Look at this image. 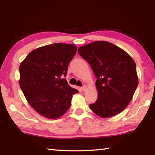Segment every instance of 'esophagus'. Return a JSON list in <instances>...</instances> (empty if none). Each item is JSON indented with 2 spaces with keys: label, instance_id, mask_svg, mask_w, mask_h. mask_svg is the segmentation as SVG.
Wrapping results in <instances>:
<instances>
[{
  "label": "esophagus",
  "instance_id": "esophagus-1",
  "mask_svg": "<svg viewBox=\"0 0 155 155\" xmlns=\"http://www.w3.org/2000/svg\"><path fill=\"white\" fill-rule=\"evenodd\" d=\"M81 89H82V90H83V91H85L86 90H87V86L84 85V86H83V87H81Z\"/></svg>",
  "mask_w": 155,
  "mask_h": 155
}]
</instances>
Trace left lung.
<instances>
[{
  "label": "left lung",
  "mask_w": 155,
  "mask_h": 155,
  "mask_svg": "<svg viewBox=\"0 0 155 155\" xmlns=\"http://www.w3.org/2000/svg\"><path fill=\"white\" fill-rule=\"evenodd\" d=\"M78 52L97 78L98 98L90 104L91 111L103 118L120 114L128 105L138 85L134 60L124 50L105 41L81 46Z\"/></svg>",
  "instance_id": "left-lung-1"
}]
</instances>
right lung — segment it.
Listing matches in <instances>:
<instances>
[{
    "mask_svg": "<svg viewBox=\"0 0 155 155\" xmlns=\"http://www.w3.org/2000/svg\"><path fill=\"white\" fill-rule=\"evenodd\" d=\"M77 47L56 43L31 51L20 65L19 84L28 104L42 116L57 119L70 108L78 91L64 78Z\"/></svg>",
    "mask_w": 155,
    "mask_h": 155,
    "instance_id": "obj_1",
    "label": "right lung"
}]
</instances>
